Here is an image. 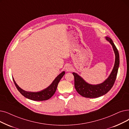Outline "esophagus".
I'll list each match as a JSON object with an SVG mask.
<instances>
[{
  "label": "esophagus",
  "instance_id": "obj_1",
  "mask_svg": "<svg viewBox=\"0 0 129 129\" xmlns=\"http://www.w3.org/2000/svg\"><path fill=\"white\" fill-rule=\"evenodd\" d=\"M72 70V67L71 65L70 64H68L66 67H65V70L67 71V72H70V71H71Z\"/></svg>",
  "mask_w": 129,
  "mask_h": 129
}]
</instances>
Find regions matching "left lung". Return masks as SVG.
Wrapping results in <instances>:
<instances>
[{"mask_svg": "<svg viewBox=\"0 0 129 129\" xmlns=\"http://www.w3.org/2000/svg\"><path fill=\"white\" fill-rule=\"evenodd\" d=\"M112 45L115 55V60L113 69L109 77L103 83L98 85H91L84 81L83 78L76 73H73L74 76V86L76 91L83 97L87 98H96L101 96L107 93L113 87L115 81L120 63L118 50L116 48L112 40L106 37Z\"/></svg>", "mask_w": 129, "mask_h": 129, "instance_id": "8db88e82", "label": "left lung"}]
</instances>
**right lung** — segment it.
<instances>
[{
  "instance_id": "right-lung-1",
  "label": "right lung",
  "mask_w": 129,
  "mask_h": 129,
  "mask_svg": "<svg viewBox=\"0 0 129 129\" xmlns=\"http://www.w3.org/2000/svg\"><path fill=\"white\" fill-rule=\"evenodd\" d=\"M65 72H63L62 73H61L59 75H58L56 77V78L54 80L53 83L48 87L44 89L43 91L37 92H27L23 90V89L20 88L18 86V85L17 84L15 81H14V78H13V79L16 88H17L18 91L23 95L27 99L34 101H45L48 100L54 94L55 92L56 91V88L59 81L60 80L61 78H62Z\"/></svg>"
}]
</instances>
